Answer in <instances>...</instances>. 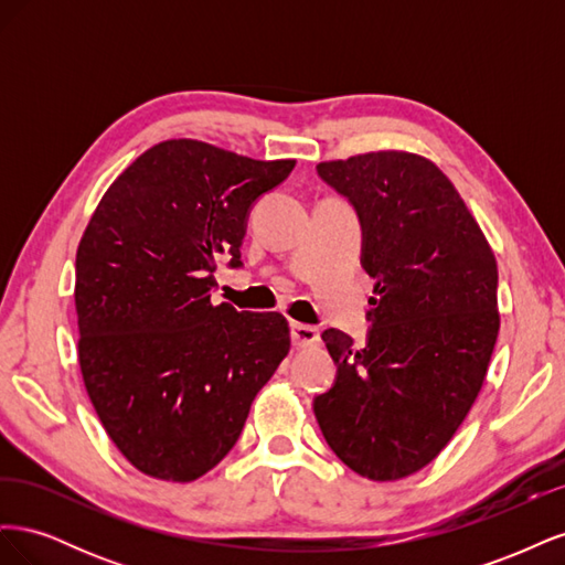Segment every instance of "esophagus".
<instances>
[{"instance_id":"34e87169","label":"esophagus","mask_w":565,"mask_h":565,"mask_svg":"<svg viewBox=\"0 0 565 565\" xmlns=\"http://www.w3.org/2000/svg\"><path fill=\"white\" fill-rule=\"evenodd\" d=\"M289 330H292V344L297 349H309V347L320 344V332H318V328H311V324L292 322L289 324Z\"/></svg>"}]
</instances>
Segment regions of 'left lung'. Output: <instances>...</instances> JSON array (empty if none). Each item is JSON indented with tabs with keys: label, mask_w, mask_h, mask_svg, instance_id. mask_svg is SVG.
Masks as SVG:
<instances>
[{
	"label": "left lung",
	"mask_w": 565,
	"mask_h": 565,
	"mask_svg": "<svg viewBox=\"0 0 565 565\" xmlns=\"http://www.w3.org/2000/svg\"><path fill=\"white\" fill-rule=\"evenodd\" d=\"M318 174L358 210L363 268L377 285L363 349L322 332L339 374L316 398V419L349 469L398 481L440 455L483 386L500 332L498 262L429 158L372 150L324 160Z\"/></svg>",
	"instance_id": "8db88e82"
}]
</instances>
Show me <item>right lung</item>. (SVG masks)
Wrapping results in <instances>:
<instances>
[{"mask_svg": "<svg viewBox=\"0 0 565 565\" xmlns=\"http://www.w3.org/2000/svg\"><path fill=\"white\" fill-rule=\"evenodd\" d=\"M295 162L160 141L110 183L82 233V380L115 448L146 476L191 483L214 469L289 353L285 316L212 303V273L224 249L241 266L249 207Z\"/></svg>", "mask_w": 565, "mask_h": 565, "instance_id": "1", "label": "right lung"}]
</instances>
